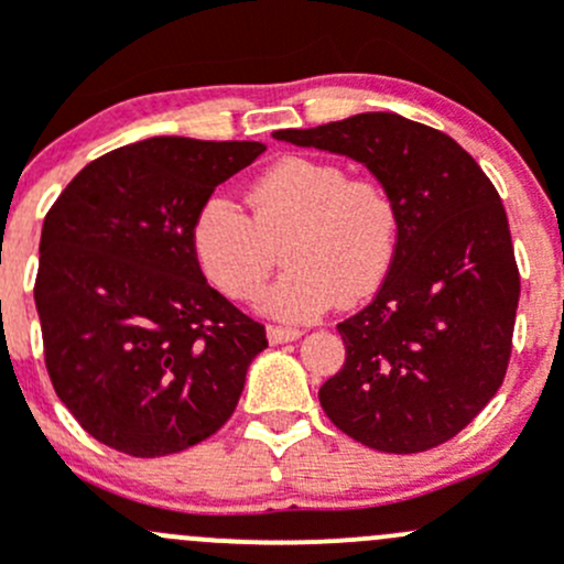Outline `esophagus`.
<instances>
[{"label": "esophagus", "instance_id": "esophagus-1", "mask_svg": "<svg viewBox=\"0 0 564 564\" xmlns=\"http://www.w3.org/2000/svg\"><path fill=\"white\" fill-rule=\"evenodd\" d=\"M267 338H270V344H289V340H297L303 338V329L300 327H278V324H272V327H267Z\"/></svg>", "mask_w": 564, "mask_h": 564}]
</instances>
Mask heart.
I'll list each match as a JSON object with an SVG mask.
<instances>
[{
    "label": "heart",
    "mask_w": 564,
    "mask_h": 564,
    "mask_svg": "<svg viewBox=\"0 0 564 564\" xmlns=\"http://www.w3.org/2000/svg\"><path fill=\"white\" fill-rule=\"evenodd\" d=\"M246 202L250 220L229 198L209 196L191 226L198 267L226 297H259L281 240L289 270L261 297V311L283 322H308L338 297H368L388 275L398 204L384 182L289 155L256 176Z\"/></svg>",
    "instance_id": "heart-1"
}]
</instances>
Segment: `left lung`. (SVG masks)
Returning a JSON list of instances; mask_svg holds the SVG:
<instances>
[{
  "instance_id": "8db88e82",
  "label": "left lung",
  "mask_w": 564,
  "mask_h": 564,
  "mask_svg": "<svg viewBox=\"0 0 564 564\" xmlns=\"http://www.w3.org/2000/svg\"><path fill=\"white\" fill-rule=\"evenodd\" d=\"M272 135L362 163L398 204L388 278L338 324L346 362L318 390L324 414L398 456L453 440L497 395L513 349L521 281L497 187L451 135L392 111Z\"/></svg>"
}]
</instances>
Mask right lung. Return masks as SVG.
Returning <instances> with one entry per match:
<instances>
[{
    "label": "right lung",
    "instance_id": "add662e5",
    "mask_svg": "<svg viewBox=\"0 0 564 564\" xmlns=\"http://www.w3.org/2000/svg\"><path fill=\"white\" fill-rule=\"evenodd\" d=\"M259 141L155 135L84 166L48 209L35 305L45 368L87 434L158 458L235 412L264 327L215 292L191 246L198 207Z\"/></svg>",
    "mask_w": 564,
    "mask_h": 564
}]
</instances>
